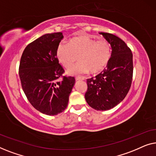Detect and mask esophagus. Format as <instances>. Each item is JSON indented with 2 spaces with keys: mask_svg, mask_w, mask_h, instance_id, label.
Masks as SVG:
<instances>
[{
  "mask_svg": "<svg viewBox=\"0 0 156 156\" xmlns=\"http://www.w3.org/2000/svg\"><path fill=\"white\" fill-rule=\"evenodd\" d=\"M83 80H84V78H82V77H76V81Z\"/></svg>",
  "mask_w": 156,
  "mask_h": 156,
  "instance_id": "obj_1",
  "label": "esophagus"
}]
</instances>
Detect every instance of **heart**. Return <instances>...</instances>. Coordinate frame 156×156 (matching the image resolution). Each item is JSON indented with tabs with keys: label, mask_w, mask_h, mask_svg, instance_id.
Returning <instances> with one entry per match:
<instances>
[{
	"label": "heart",
	"mask_w": 156,
	"mask_h": 156,
	"mask_svg": "<svg viewBox=\"0 0 156 156\" xmlns=\"http://www.w3.org/2000/svg\"><path fill=\"white\" fill-rule=\"evenodd\" d=\"M56 55L65 68L72 67L78 57L80 63L67 70L70 75H83L89 71L97 74L108 65L112 56V48L106 40L97 41L89 36H81L72 38L68 44H59Z\"/></svg>",
	"instance_id": "b5f03b06"
}]
</instances>
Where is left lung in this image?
<instances>
[{"label":"left lung","instance_id":"left-lung-1","mask_svg":"<svg viewBox=\"0 0 156 156\" xmlns=\"http://www.w3.org/2000/svg\"><path fill=\"white\" fill-rule=\"evenodd\" d=\"M99 34L109 42L112 56L106 69L87 80L85 99L94 109L106 111L121 103L129 92L133 77V55L119 37L108 33Z\"/></svg>","mask_w":156,"mask_h":156}]
</instances>
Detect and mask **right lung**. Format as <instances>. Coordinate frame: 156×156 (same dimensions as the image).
Returning <instances> with one entry per match:
<instances>
[{
    "instance_id": "obj_1",
    "label": "right lung",
    "mask_w": 156,
    "mask_h": 156,
    "mask_svg": "<svg viewBox=\"0 0 156 156\" xmlns=\"http://www.w3.org/2000/svg\"><path fill=\"white\" fill-rule=\"evenodd\" d=\"M62 33H48L30 43L23 51L19 67L23 90L30 103L42 114L54 116L67 108L75 79L63 76L56 50Z\"/></svg>"
}]
</instances>
